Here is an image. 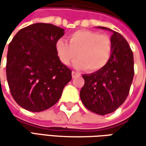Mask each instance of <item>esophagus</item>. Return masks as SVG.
I'll list each match as a JSON object with an SVG mask.
<instances>
[{"instance_id": "obj_1", "label": "esophagus", "mask_w": 146, "mask_h": 146, "mask_svg": "<svg viewBox=\"0 0 146 146\" xmlns=\"http://www.w3.org/2000/svg\"><path fill=\"white\" fill-rule=\"evenodd\" d=\"M79 75H80L79 72H77L76 70H72V77H73V78H75L76 76H79Z\"/></svg>"}]
</instances>
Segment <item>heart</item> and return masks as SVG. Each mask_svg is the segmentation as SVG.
Masks as SVG:
<instances>
[{
	"mask_svg": "<svg viewBox=\"0 0 146 146\" xmlns=\"http://www.w3.org/2000/svg\"><path fill=\"white\" fill-rule=\"evenodd\" d=\"M68 41L69 44L59 39L56 42L57 54L64 65L70 64L76 56L79 59L75 65L88 71L101 70L108 63L112 52V42L108 35L79 30L68 36Z\"/></svg>",
	"mask_w": 146,
	"mask_h": 146,
	"instance_id": "obj_1",
	"label": "heart"
}]
</instances>
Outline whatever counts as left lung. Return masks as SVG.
<instances>
[{
	"label": "left lung",
	"mask_w": 146,
	"mask_h": 146,
	"mask_svg": "<svg viewBox=\"0 0 146 146\" xmlns=\"http://www.w3.org/2000/svg\"><path fill=\"white\" fill-rule=\"evenodd\" d=\"M112 31V52L108 63L94 73L83 75L84 85L80 96L84 106L98 115L110 114L124 102L134 76L133 53L121 34Z\"/></svg>",
	"instance_id": "8db88e82"
}]
</instances>
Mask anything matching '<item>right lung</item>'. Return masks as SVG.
Here are the masks:
<instances>
[{"label": "right lung", "mask_w": 146, "mask_h": 146, "mask_svg": "<svg viewBox=\"0 0 146 146\" xmlns=\"http://www.w3.org/2000/svg\"><path fill=\"white\" fill-rule=\"evenodd\" d=\"M64 29L35 23L18 31L9 43L6 77L10 93L21 107L40 112L57 103L70 81L71 70L62 64L56 42Z\"/></svg>", "instance_id": "obj_1"}]
</instances>
